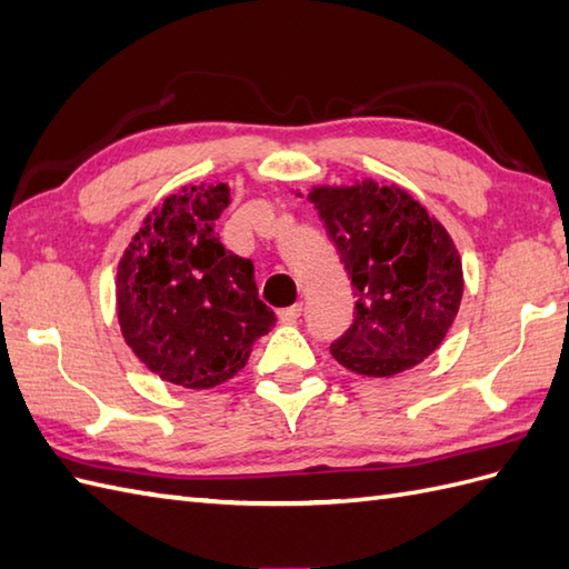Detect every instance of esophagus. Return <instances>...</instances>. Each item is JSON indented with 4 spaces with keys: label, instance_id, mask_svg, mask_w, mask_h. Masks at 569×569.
<instances>
[{
    "label": "esophagus",
    "instance_id": "obj_1",
    "mask_svg": "<svg viewBox=\"0 0 569 569\" xmlns=\"http://www.w3.org/2000/svg\"><path fill=\"white\" fill-rule=\"evenodd\" d=\"M277 316H280V321H282V323H295L297 318L301 316V303H295V307L282 309V311L277 313Z\"/></svg>",
    "mask_w": 569,
    "mask_h": 569
}]
</instances>
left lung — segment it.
Masks as SVG:
<instances>
[{
    "label": "left lung",
    "mask_w": 569,
    "mask_h": 569,
    "mask_svg": "<svg viewBox=\"0 0 569 569\" xmlns=\"http://www.w3.org/2000/svg\"><path fill=\"white\" fill-rule=\"evenodd\" d=\"M307 200L357 297L355 321L330 355L373 379L418 367L447 338L463 299L461 253L449 231L406 188L371 178L313 186Z\"/></svg>",
    "instance_id": "1"
}]
</instances>
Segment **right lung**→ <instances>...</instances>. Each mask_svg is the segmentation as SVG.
Segmentation results:
<instances>
[{"mask_svg":"<svg viewBox=\"0 0 569 569\" xmlns=\"http://www.w3.org/2000/svg\"><path fill=\"white\" fill-rule=\"evenodd\" d=\"M227 183L180 186L124 248L116 274L120 332L159 379L204 391L246 367L274 313L258 299L253 262L219 241Z\"/></svg>","mask_w":569,"mask_h":569,"instance_id":"1","label":"right lung"}]
</instances>
